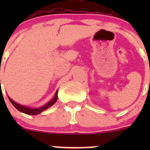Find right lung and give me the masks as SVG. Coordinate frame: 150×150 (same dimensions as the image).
I'll return each mask as SVG.
<instances>
[{"mask_svg":"<svg viewBox=\"0 0 150 150\" xmlns=\"http://www.w3.org/2000/svg\"><path fill=\"white\" fill-rule=\"evenodd\" d=\"M8 99L10 100V102H11V104L13 105V107H14L16 109H17L19 111L22 112L23 113H25V114L27 115H38L39 114V113L42 112L43 111H44V110H46L48 108H49L50 107H51L53 104H55V102H57V98H58V90L56 91L55 96H54V97L53 98V99H51L50 102H48V103L45 104V105L39 107V108H33V107H27V106L21 105V104L16 103V102H15L14 101L12 100L9 96H8Z\"/></svg>","mask_w":150,"mask_h":150,"instance_id":"obj_1","label":"right lung"}]
</instances>
